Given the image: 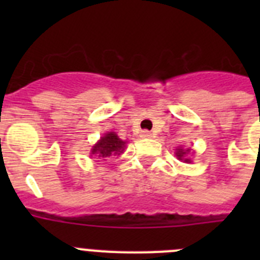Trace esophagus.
Returning <instances> with one entry per match:
<instances>
[{
    "label": "esophagus",
    "mask_w": 260,
    "mask_h": 260,
    "mask_svg": "<svg viewBox=\"0 0 260 260\" xmlns=\"http://www.w3.org/2000/svg\"><path fill=\"white\" fill-rule=\"evenodd\" d=\"M142 137H143V138H152L153 134L151 132H148V130H143V132H142Z\"/></svg>",
    "instance_id": "esophagus-1"
}]
</instances>
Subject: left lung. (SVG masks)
Wrapping results in <instances>:
<instances>
[{"label":"left lung","instance_id":"obj_1","mask_svg":"<svg viewBox=\"0 0 260 260\" xmlns=\"http://www.w3.org/2000/svg\"><path fill=\"white\" fill-rule=\"evenodd\" d=\"M190 152V148H186V150H183L182 147H180V148H177L176 151V156L178 160H183L185 162H191V160L190 158H187V153Z\"/></svg>","mask_w":260,"mask_h":260}]
</instances>
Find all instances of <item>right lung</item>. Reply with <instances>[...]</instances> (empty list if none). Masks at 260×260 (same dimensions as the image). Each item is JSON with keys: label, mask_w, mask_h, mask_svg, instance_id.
I'll use <instances>...</instances> for the list:
<instances>
[{"label": "right lung", "mask_w": 260, "mask_h": 260, "mask_svg": "<svg viewBox=\"0 0 260 260\" xmlns=\"http://www.w3.org/2000/svg\"><path fill=\"white\" fill-rule=\"evenodd\" d=\"M126 148V142L119 139L116 133H107L104 137L100 138V141L92 147L91 156L95 155L99 157H109L112 155H119Z\"/></svg>", "instance_id": "right-lung-1"}]
</instances>
